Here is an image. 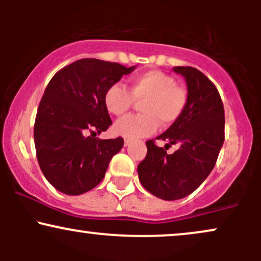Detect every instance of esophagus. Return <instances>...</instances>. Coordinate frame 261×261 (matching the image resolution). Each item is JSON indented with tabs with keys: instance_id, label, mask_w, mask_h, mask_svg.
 <instances>
[{
	"instance_id": "34e87169",
	"label": "esophagus",
	"mask_w": 261,
	"mask_h": 261,
	"mask_svg": "<svg viewBox=\"0 0 261 261\" xmlns=\"http://www.w3.org/2000/svg\"><path fill=\"white\" fill-rule=\"evenodd\" d=\"M124 145H125V147H127V146L130 145V141H128V140H125V141H124Z\"/></svg>"
}]
</instances>
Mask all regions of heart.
Masks as SVG:
<instances>
[{
	"label": "heart",
	"mask_w": 261,
	"mask_h": 261,
	"mask_svg": "<svg viewBox=\"0 0 261 261\" xmlns=\"http://www.w3.org/2000/svg\"><path fill=\"white\" fill-rule=\"evenodd\" d=\"M140 103V115H127L114 125L116 135L126 140H139L149 136L158 125L172 126L184 112L188 103V92L169 74L161 71H147L131 81L128 91L120 83H114L104 94V106L115 116L124 115Z\"/></svg>",
	"instance_id": "b5f03b06"
}]
</instances>
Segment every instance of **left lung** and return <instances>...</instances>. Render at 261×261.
<instances>
[{"mask_svg":"<svg viewBox=\"0 0 261 261\" xmlns=\"http://www.w3.org/2000/svg\"><path fill=\"white\" fill-rule=\"evenodd\" d=\"M187 81L188 103L180 118L157 137L178 144L168 155L153 140L146 142L147 154L137 167L141 184L160 199L178 200L190 195L216 164L224 141V109L220 93L202 72L190 66L173 68Z\"/></svg>","mask_w":261,"mask_h":261,"instance_id":"1","label":"left lung"}]
</instances>
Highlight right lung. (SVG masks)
Listing matches in <instances>:
<instances>
[{
  "label": "right lung",
  "mask_w": 261,
  "mask_h": 261,
  "mask_svg": "<svg viewBox=\"0 0 261 261\" xmlns=\"http://www.w3.org/2000/svg\"><path fill=\"white\" fill-rule=\"evenodd\" d=\"M133 67L81 59L58 71L45 89L34 124L37 158L46 180L66 195H81L103 180L122 137L93 136L112 125L104 106L110 86ZM89 130L91 137H86Z\"/></svg>",
  "instance_id": "1"
}]
</instances>
